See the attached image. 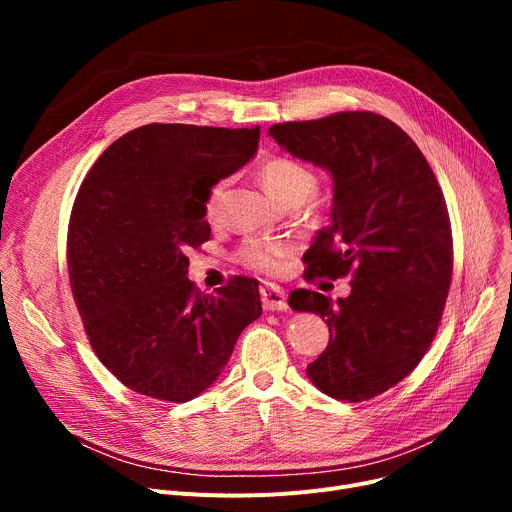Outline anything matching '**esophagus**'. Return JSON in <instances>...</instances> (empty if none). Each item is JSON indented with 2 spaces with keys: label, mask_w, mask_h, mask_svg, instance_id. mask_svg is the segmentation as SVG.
Here are the masks:
<instances>
[{
  "label": "esophagus",
  "mask_w": 512,
  "mask_h": 512,
  "mask_svg": "<svg viewBox=\"0 0 512 512\" xmlns=\"http://www.w3.org/2000/svg\"><path fill=\"white\" fill-rule=\"evenodd\" d=\"M261 305L265 311H286V292L280 286L263 284L261 286Z\"/></svg>",
  "instance_id": "esophagus-1"
}]
</instances>
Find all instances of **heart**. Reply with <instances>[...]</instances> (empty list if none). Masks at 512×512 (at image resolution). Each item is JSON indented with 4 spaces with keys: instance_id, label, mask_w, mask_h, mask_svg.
Masks as SVG:
<instances>
[{
    "instance_id": "b5f03b06",
    "label": "heart",
    "mask_w": 512,
    "mask_h": 512,
    "mask_svg": "<svg viewBox=\"0 0 512 512\" xmlns=\"http://www.w3.org/2000/svg\"><path fill=\"white\" fill-rule=\"evenodd\" d=\"M259 180L265 186V191L270 193L278 203L286 207H299L307 203L309 209H319L321 199L315 197V191L319 186L317 174L305 161L294 159L288 155H276L265 159L259 166ZM226 188V180L213 182L209 193L205 197V213L207 218H213L218 213V205L222 199V193ZM294 249L290 242L284 240H265V238H247L238 249V261L247 265L249 270L276 276L282 274L288 259L292 257Z\"/></svg>"
}]
</instances>
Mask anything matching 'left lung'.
<instances>
[{
	"instance_id": "1",
	"label": "left lung",
	"mask_w": 512,
	"mask_h": 512,
	"mask_svg": "<svg viewBox=\"0 0 512 512\" xmlns=\"http://www.w3.org/2000/svg\"><path fill=\"white\" fill-rule=\"evenodd\" d=\"M270 137L334 180L332 226L305 253V280L353 278L336 303L305 288L288 297L330 328L307 375L336 400H369L405 380L438 332L452 280L442 188L409 134L380 114L274 124Z\"/></svg>"
}]
</instances>
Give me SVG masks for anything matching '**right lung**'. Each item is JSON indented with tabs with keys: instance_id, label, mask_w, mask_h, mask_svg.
Returning a JSON list of instances; mask_svg holds the SVG:
<instances>
[{
	"instance_id": "obj_1",
	"label": "right lung",
	"mask_w": 512,
	"mask_h": 512,
	"mask_svg": "<svg viewBox=\"0 0 512 512\" xmlns=\"http://www.w3.org/2000/svg\"><path fill=\"white\" fill-rule=\"evenodd\" d=\"M259 126L147 124L107 147L78 188L68 276L99 361L130 390L186 402L207 390L261 315L257 280L215 294L186 278L211 236L205 197L255 155Z\"/></svg>"
}]
</instances>
